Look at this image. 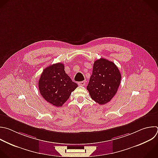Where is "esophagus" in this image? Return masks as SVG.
<instances>
[{
  "label": "esophagus",
  "mask_w": 158,
  "mask_h": 158,
  "mask_svg": "<svg viewBox=\"0 0 158 158\" xmlns=\"http://www.w3.org/2000/svg\"><path fill=\"white\" fill-rule=\"evenodd\" d=\"M78 85H85V81H81V82H78Z\"/></svg>",
  "instance_id": "34e87169"
}]
</instances>
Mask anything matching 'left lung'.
I'll return each instance as SVG.
<instances>
[{"label":"left lung","instance_id":"8db88e82","mask_svg":"<svg viewBox=\"0 0 158 158\" xmlns=\"http://www.w3.org/2000/svg\"><path fill=\"white\" fill-rule=\"evenodd\" d=\"M121 78L114 63L104 58L96 60L87 86L92 99L100 105L110 102L117 92Z\"/></svg>","mask_w":158,"mask_h":158}]
</instances>
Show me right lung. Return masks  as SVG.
<instances>
[{
	"mask_svg": "<svg viewBox=\"0 0 158 158\" xmlns=\"http://www.w3.org/2000/svg\"><path fill=\"white\" fill-rule=\"evenodd\" d=\"M77 87L65 73L63 63L45 68L39 79L40 92L46 101L55 107H61Z\"/></svg>",
	"mask_w": 158,
	"mask_h": 158,
	"instance_id": "obj_1",
	"label": "right lung"
}]
</instances>
